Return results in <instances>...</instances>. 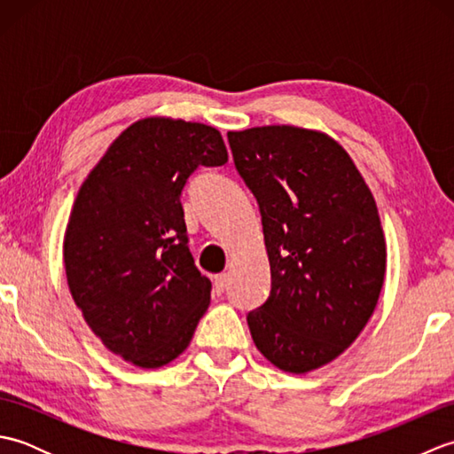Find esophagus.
Here are the masks:
<instances>
[{"instance_id":"obj_1","label":"esophagus","mask_w":454,"mask_h":454,"mask_svg":"<svg viewBox=\"0 0 454 454\" xmlns=\"http://www.w3.org/2000/svg\"><path fill=\"white\" fill-rule=\"evenodd\" d=\"M212 286H215V293H216V294L224 293L226 286H228V275H226V273L216 275L215 281H212Z\"/></svg>"}]
</instances>
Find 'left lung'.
Instances as JSON below:
<instances>
[{"label": "left lung", "instance_id": "8db88e82", "mask_svg": "<svg viewBox=\"0 0 454 454\" xmlns=\"http://www.w3.org/2000/svg\"><path fill=\"white\" fill-rule=\"evenodd\" d=\"M262 212L271 294L247 314L277 369L306 374L337 359L369 324L387 277L379 208L330 134L293 124L228 132Z\"/></svg>", "mask_w": 454, "mask_h": 454}]
</instances>
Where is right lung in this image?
Listing matches in <instances>:
<instances>
[{
  "instance_id": "add662e5",
  "label": "right lung",
  "mask_w": 454,
  "mask_h": 454,
  "mask_svg": "<svg viewBox=\"0 0 454 454\" xmlns=\"http://www.w3.org/2000/svg\"><path fill=\"white\" fill-rule=\"evenodd\" d=\"M228 152L208 124L146 117L124 129L74 200L64 234L67 286L103 345L140 369L187 349L210 281L187 246L181 191Z\"/></svg>"
}]
</instances>
